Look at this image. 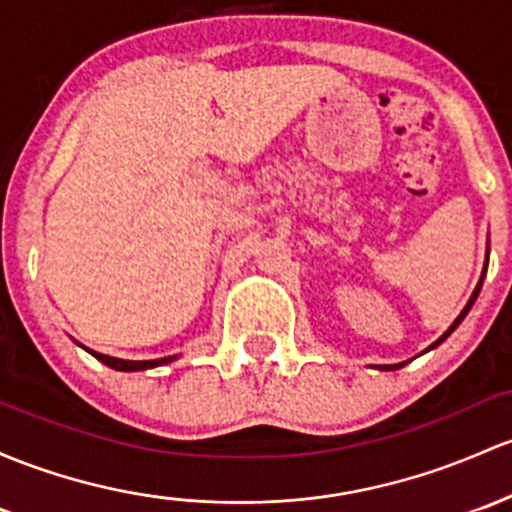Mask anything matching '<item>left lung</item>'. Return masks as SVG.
Here are the masks:
<instances>
[{"label": "left lung", "instance_id": "8db88e82", "mask_svg": "<svg viewBox=\"0 0 512 512\" xmlns=\"http://www.w3.org/2000/svg\"><path fill=\"white\" fill-rule=\"evenodd\" d=\"M488 251H491V249H486V266H483L481 280H478V285H476V288H474V293H471V298H469V302H466V307H464V310H461V312H459V317H456V320L452 322V327H449V329H447V332H444V334H442V337H439V339H437V342H432L430 346H427V349H425V351H430V349H434V346H439V344H442V342H444V339H447V337H449V334H452V332H454V329H456V327H459V324H461V320H464V317H466V315H469L471 305H474V302H476V298H478V293H481V285H483V278H486V268H488ZM425 351H422V354H425ZM405 364H408V361H400V364H381V366H376V368H381V371H395V368H403Z\"/></svg>", "mask_w": 512, "mask_h": 512}]
</instances>
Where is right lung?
<instances>
[{
	"instance_id": "right-lung-1",
	"label": "right lung",
	"mask_w": 512,
	"mask_h": 512,
	"mask_svg": "<svg viewBox=\"0 0 512 512\" xmlns=\"http://www.w3.org/2000/svg\"><path fill=\"white\" fill-rule=\"evenodd\" d=\"M90 351V349H87ZM92 356H95L97 361H102L104 366L114 368V371H148V368H156V366H166L170 361L178 359V354L175 356H163V359H151V361H126V359H117V356H107V354H97V351H90Z\"/></svg>"
}]
</instances>
